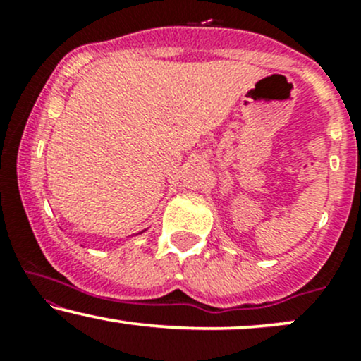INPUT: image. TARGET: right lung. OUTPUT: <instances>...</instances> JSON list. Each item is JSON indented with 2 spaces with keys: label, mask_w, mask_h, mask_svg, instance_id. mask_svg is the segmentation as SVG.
Wrapping results in <instances>:
<instances>
[{
  "label": "right lung",
  "mask_w": 361,
  "mask_h": 361,
  "mask_svg": "<svg viewBox=\"0 0 361 361\" xmlns=\"http://www.w3.org/2000/svg\"><path fill=\"white\" fill-rule=\"evenodd\" d=\"M146 231H147V229H144V231H140V233H137V234H142V233H146ZM137 234H135V235H137Z\"/></svg>",
  "instance_id": "1"
}]
</instances>
